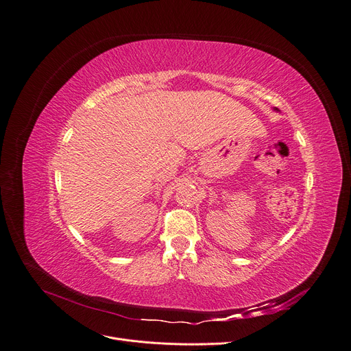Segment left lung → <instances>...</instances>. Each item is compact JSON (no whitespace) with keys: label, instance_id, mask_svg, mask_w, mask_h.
I'll return each instance as SVG.
<instances>
[{"label":"left lung","instance_id":"8db88e82","mask_svg":"<svg viewBox=\"0 0 351 351\" xmlns=\"http://www.w3.org/2000/svg\"><path fill=\"white\" fill-rule=\"evenodd\" d=\"M274 110H277V112H278V109H277V108H274Z\"/></svg>","mask_w":351,"mask_h":351}]
</instances>
